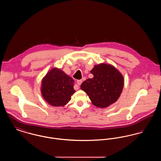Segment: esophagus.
Returning <instances> with one entry per match:
<instances>
[{
  "label": "esophagus",
  "mask_w": 161,
  "mask_h": 161,
  "mask_svg": "<svg viewBox=\"0 0 161 161\" xmlns=\"http://www.w3.org/2000/svg\"><path fill=\"white\" fill-rule=\"evenodd\" d=\"M83 82V80H79L77 81V84H78V86H77V88H76V90H78L79 89V86L81 85V84Z\"/></svg>",
  "instance_id": "1"
}]
</instances>
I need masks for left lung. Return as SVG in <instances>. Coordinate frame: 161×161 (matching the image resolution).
Masks as SVG:
<instances>
[{
    "mask_svg": "<svg viewBox=\"0 0 161 161\" xmlns=\"http://www.w3.org/2000/svg\"><path fill=\"white\" fill-rule=\"evenodd\" d=\"M92 78L81 84V89L87 93L92 104L106 108L115 103L123 91L124 80L122 74L110 64L100 63L91 70Z\"/></svg>",
    "mask_w": 161,
    "mask_h": 161,
    "instance_id": "1",
    "label": "left lung"
}]
</instances>
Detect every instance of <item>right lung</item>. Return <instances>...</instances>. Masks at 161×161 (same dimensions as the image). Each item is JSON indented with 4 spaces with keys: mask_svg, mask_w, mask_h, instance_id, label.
<instances>
[{
    "mask_svg": "<svg viewBox=\"0 0 161 161\" xmlns=\"http://www.w3.org/2000/svg\"><path fill=\"white\" fill-rule=\"evenodd\" d=\"M74 80L61 69L54 68L43 78L41 93L43 98L52 106L62 107L71 100L75 92Z\"/></svg>",
    "mask_w": 161,
    "mask_h": 161,
    "instance_id": "right-lung-1",
    "label": "right lung"
}]
</instances>
